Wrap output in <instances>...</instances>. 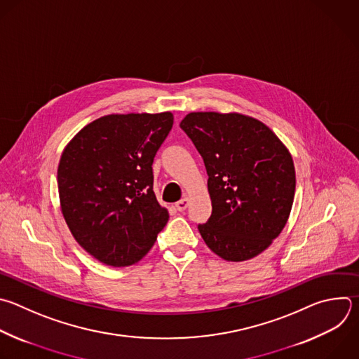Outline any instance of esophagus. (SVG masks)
<instances>
[{
    "label": "esophagus",
    "instance_id": "esophagus-1",
    "mask_svg": "<svg viewBox=\"0 0 359 359\" xmlns=\"http://www.w3.org/2000/svg\"><path fill=\"white\" fill-rule=\"evenodd\" d=\"M187 205H189V198H187V197H184V198H182V200H179V201L176 203V208H177L179 211H184V210L187 208Z\"/></svg>",
    "mask_w": 359,
    "mask_h": 359
}]
</instances>
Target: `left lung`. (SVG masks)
I'll return each mask as SVG.
<instances>
[{"instance_id":"8db88e82","label":"left lung","mask_w":359,"mask_h":359,"mask_svg":"<svg viewBox=\"0 0 359 359\" xmlns=\"http://www.w3.org/2000/svg\"><path fill=\"white\" fill-rule=\"evenodd\" d=\"M180 128L208 175L212 212L198 231L231 262L264 252L285 228L296 189L290 152L258 119L229 112H190Z\"/></svg>"}]
</instances>
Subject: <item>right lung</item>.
<instances>
[{
    "label": "right lung",
    "instance_id": "add662e5",
    "mask_svg": "<svg viewBox=\"0 0 359 359\" xmlns=\"http://www.w3.org/2000/svg\"><path fill=\"white\" fill-rule=\"evenodd\" d=\"M173 114H111L86 126L57 168L63 217L80 247L108 266H130L152 248L169 212L154 193V158Z\"/></svg>",
    "mask_w": 359,
    "mask_h": 359
}]
</instances>
